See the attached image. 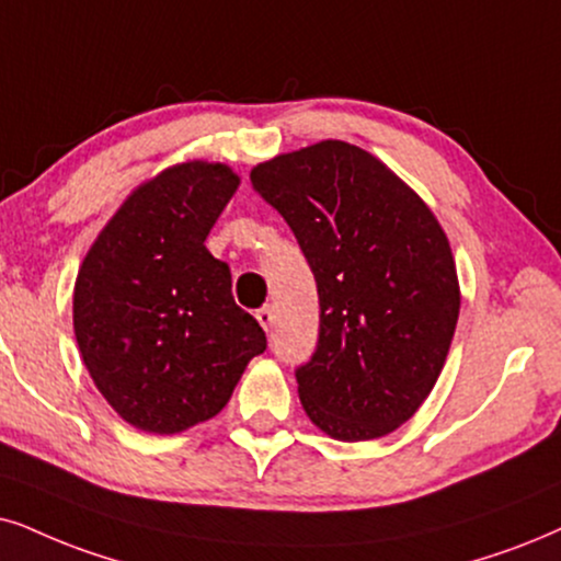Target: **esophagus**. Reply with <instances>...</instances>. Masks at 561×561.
Segmentation results:
<instances>
[{
	"mask_svg": "<svg viewBox=\"0 0 561 561\" xmlns=\"http://www.w3.org/2000/svg\"><path fill=\"white\" fill-rule=\"evenodd\" d=\"M274 308L272 305H264V308L261 310H256V321L264 325V331H272V325H274Z\"/></svg>",
	"mask_w": 561,
	"mask_h": 561,
	"instance_id": "34e87169",
	"label": "esophagus"
}]
</instances>
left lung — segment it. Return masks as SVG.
I'll list each match as a JSON object with an SVG mask.
<instances>
[{
	"mask_svg": "<svg viewBox=\"0 0 561 561\" xmlns=\"http://www.w3.org/2000/svg\"><path fill=\"white\" fill-rule=\"evenodd\" d=\"M251 181L316 274L321 333L295 373L305 414L342 443L399 430L435 388L460 313L437 217L386 162L339 139L259 162Z\"/></svg>",
	"mask_w": 561,
	"mask_h": 561,
	"instance_id": "8db88e82",
	"label": "left lung"
}]
</instances>
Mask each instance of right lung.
I'll list each match as a JSON object with an SVG mask.
<instances>
[{"label": "right lung", "instance_id": "add662e5", "mask_svg": "<svg viewBox=\"0 0 561 561\" xmlns=\"http://www.w3.org/2000/svg\"><path fill=\"white\" fill-rule=\"evenodd\" d=\"M240 186L225 162H175L139 183L80 264L75 339L131 427L175 435L217 416L266 336L204 245Z\"/></svg>", "mask_w": 561, "mask_h": 561}]
</instances>
